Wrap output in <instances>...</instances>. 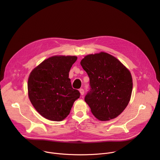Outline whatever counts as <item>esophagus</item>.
I'll return each mask as SVG.
<instances>
[{
    "label": "esophagus",
    "instance_id": "obj_1",
    "mask_svg": "<svg viewBox=\"0 0 160 160\" xmlns=\"http://www.w3.org/2000/svg\"><path fill=\"white\" fill-rule=\"evenodd\" d=\"M79 91H80V94H81L82 96H83V95L84 94V90H83V88H80V89L79 90Z\"/></svg>",
    "mask_w": 160,
    "mask_h": 160
}]
</instances>
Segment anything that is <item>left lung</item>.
<instances>
[{
  "instance_id": "1",
  "label": "left lung",
  "mask_w": 160,
  "mask_h": 160,
  "mask_svg": "<svg viewBox=\"0 0 160 160\" xmlns=\"http://www.w3.org/2000/svg\"><path fill=\"white\" fill-rule=\"evenodd\" d=\"M80 64L90 78V88L85 101L91 112L101 121L117 118L131 98L130 71L116 58L103 52L86 56Z\"/></svg>"
}]
</instances>
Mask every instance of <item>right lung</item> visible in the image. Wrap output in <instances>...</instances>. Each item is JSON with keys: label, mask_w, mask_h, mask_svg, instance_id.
<instances>
[{"label": "right lung", "mask_w": 160, "mask_h": 160, "mask_svg": "<svg viewBox=\"0 0 160 160\" xmlns=\"http://www.w3.org/2000/svg\"><path fill=\"white\" fill-rule=\"evenodd\" d=\"M77 56H54L32 71L28 80L29 99L45 118L59 122L69 115L80 93L72 88L69 72Z\"/></svg>", "instance_id": "obj_1"}]
</instances>
